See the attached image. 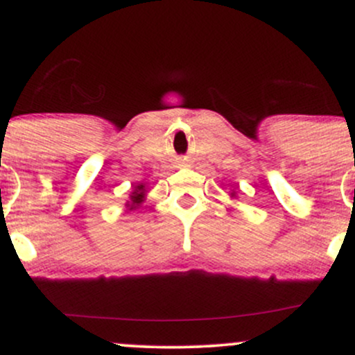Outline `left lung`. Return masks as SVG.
<instances>
[{
  "label": "left lung",
  "instance_id": "1",
  "mask_svg": "<svg viewBox=\"0 0 355 355\" xmlns=\"http://www.w3.org/2000/svg\"><path fill=\"white\" fill-rule=\"evenodd\" d=\"M232 197H234V193H232Z\"/></svg>",
  "mask_w": 355,
  "mask_h": 355
}]
</instances>
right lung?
<instances>
[{
  "instance_id": "right-lung-1",
  "label": "right lung",
  "mask_w": 355,
  "mask_h": 355,
  "mask_svg": "<svg viewBox=\"0 0 355 355\" xmlns=\"http://www.w3.org/2000/svg\"><path fill=\"white\" fill-rule=\"evenodd\" d=\"M145 200V187L144 185H138L133 190V193L130 195V202H126V207L128 210H135L137 207L141 205V202Z\"/></svg>"
}]
</instances>
